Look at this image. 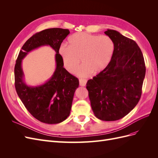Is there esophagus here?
<instances>
[{
    "mask_svg": "<svg viewBox=\"0 0 158 158\" xmlns=\"http://www.w3.org/2000/svg\"><path fill=\"white\" fill-rule=\"evenodd\" d=\"M79 82H80V85H81V86H85V84H86L87 81H86V80H84V79H80Z\"/></svg>",
    "mask_w": 158,
    "mask_h": 158,
    "instance_id": "34e87169",
    "label": "esophagus"
}]
</instances>
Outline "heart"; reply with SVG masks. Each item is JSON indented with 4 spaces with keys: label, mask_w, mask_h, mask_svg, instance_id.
I'll return each instance as SVG.
<instances>
[{
    "label": "heart",
    "mask_w": 158,
    "mask_h": 158,
    "mask_svg": "<svg viewBox=\"0 0 158 158\" xmlns=\"http://www.w3.org/2000/svg\"><path fill=\"white\" fill-rule=\"evenodd\" d=\"M69 47L61 46L59 54L64 68L70 73H74L80 65L82 66L77 74L87 77L92 73L103 71L112 58L114 44L109 36L80 32L70 36Z\"/></svg>",
    "instance_id": "heart-1"
}]
</instances>
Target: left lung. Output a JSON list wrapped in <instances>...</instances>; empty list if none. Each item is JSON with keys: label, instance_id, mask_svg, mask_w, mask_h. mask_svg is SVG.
<instances>
[{"label": "left lung", "instance_id": "1", "mask_svg": "<svg viewBox=\"0 0 158 158\" xmlns=\"http://www.w3.org/2000/svg\"><path fill=\"white\" fill-rule=\"evenodd\" d=\"M105 33L114 44L111 61L103 71L88 81L91 106L100 120H118L130 113L139 102L146 66L136 43L117 31Z\"/></svg>", "mask_w": 158, "mask_h": 158}]
</instances>
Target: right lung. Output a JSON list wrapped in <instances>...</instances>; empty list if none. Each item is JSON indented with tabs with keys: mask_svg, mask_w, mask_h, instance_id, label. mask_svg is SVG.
I'll use <instances>...</instances> for the list:
<instances>
[{
	"mask_svg": "<svg viewBox=\"0 0 158 158\" xmlns=\"http://www.w3.org/2000/svg\"><path fill=\"white\" fill-rule=\"evenodd\" d=\"M70 31L62 28H49L32 35L22 47L14 67L15 88L19 98L31 115L47 124L63 122L70 113L76 89L79 80L63 67L59 54L62 42ZM49 45L56 52V69L44 85L28 87L23 80L22 59L31 50L41 46Z\"/></svg>",
	"mask_w": 158,
	"mask_h": 158,
	"instance_id": "right-lung-1",
	"label": "right lung"
}]
</instances>
